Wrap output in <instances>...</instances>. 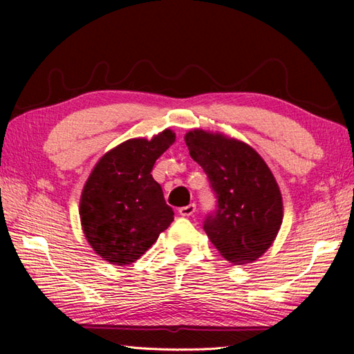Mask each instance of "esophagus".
I'll return each mask as SVG.
<instances>
[{"mask_svg":"<svg viewBox=\"0 0 354 354\" xmlns=\"http://www.w3.org/2000/svg\"><path fill=\"white\" fill-rule=\"evenodd\" d=\"M194 213H196V205H194V204H189L187 207L179 208V214L184 216V217H190Z\"/></svg>","mask_w":354,"mask_h":354,"instance_id":"obj_1","label":"esophagus"}]
</instances>
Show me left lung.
I'll use <instances>...</instances> for the list:
<instances>
[{
  "label": "left lung",
  "mask_w": 354,
  "mask_h": 354,
  "mask_svg": "<svg viewBox=\"0 0 354 354\" xmlns=\"http://www.w3.org/2000/svg\"><path fill=\"white\" fill-rule=\"evenodd\" d=\"M185 142L217 201L204 221L208 239L234 265L257 260L283 222L281 193L272 171L251 146L222 133L194 129Z\"/></svg>",
  "instance_id": "8db88e82"
}]
</instances>
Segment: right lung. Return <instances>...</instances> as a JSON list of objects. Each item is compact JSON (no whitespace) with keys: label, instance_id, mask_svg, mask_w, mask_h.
Masks as SVG:
<instances>
[{"label":"right lung","instance_id":"obj_1","mask_svg":"<svg viewBox=\"0 0 354 354\" xmlns=\"http://www.w3.org/2000/svg\"><path fill=\"white\" fill-rule=\"evenodd\" d=\"M175 138V132L165 129L152 140H127L95 164L79 213L88 243L103 260L131 265L173 222L175 213L150 171Z\"/></svg>","mask_w":354,"mask_h":354}]
</instances>
